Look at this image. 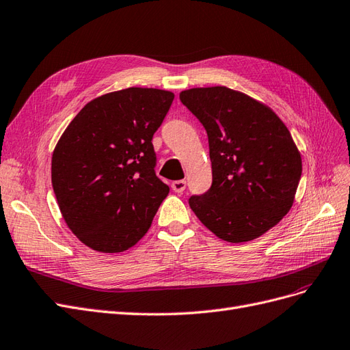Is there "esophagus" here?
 I'll return each mask as SVG.
<instances>
[{
    "mask_svg": "<svg viewBox=\"0 0 350 350\" xmlns=\"http://www.w3.org/2000/svg\"><path fill=\"white\" fill-rule=\"evenodd\" d=\"M172 189L176 191V193H182V191L186 189V180H176V182L172 183Z\"/></svg>",
    "mask_w": 350,
    "mask_h": 350,
    "instance_id": "esophagus-1",
    "label": "esophagus"
}]
</instances>
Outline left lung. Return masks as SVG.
I'll return each mask as SVG.
<instances>
[{
    "instance_id": "left-lung-1",
    "label": "left lung",
    "mask_w": 350,
    "mask_h": 350,
    "mask_svg": "<svg viewBox=\"0 0 350 350\" xmlns=\"http://www.w3.org/2000/svg\"><path fill=\"white\" fill-rule=\"evenodd\" d=\"M182 103L204 125L212 186L189 205L230 243L252 241L289 212L302 173L301 154L275 111L228 87L190 88Z\"/></svg>"
}]
</instances>
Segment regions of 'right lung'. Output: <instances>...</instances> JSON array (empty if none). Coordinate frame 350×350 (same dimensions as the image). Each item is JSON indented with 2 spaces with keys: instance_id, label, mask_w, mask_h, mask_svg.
<instances>
[{
  "instance_id": "add662e5",
  "label": "right lung",
  "mask_w": 350,
  "mask_h": 350,
  "mask_svg": "<svg viewBox=\"0 0 350 350\" xmlns=\"http://www.w3.org/2000/svg\"><path fill=\"white\" fill-rule=\"evenodd\" d=\"M174 94L131 87L87 103L52 154V186L77 239L100 253L137 244L170 187L155 174L152 146Z\"/></svg>"
}]
</instances>
